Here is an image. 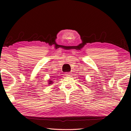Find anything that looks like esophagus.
Instances as JSON below:
<instances>
[{
    "mask_svg": "<svg viewBox=\"0 0 131 131\" xmlns=\"http://www.w3.org/2000/svg\"><path fill=\"white\" fill-rule=\"evenodd\" d=\"M70 74V73H65V75H67V76L69 75Z\"/></svg>",
    "mask_w": 131,
    "mask_h": 131,
    "instance_id": "esophagus-1",
    "label": "esophagus"
}]
</instances>
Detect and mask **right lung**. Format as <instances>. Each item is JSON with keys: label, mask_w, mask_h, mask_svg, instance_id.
<instances>
[{"label": "right lung", "mask_w": 131, "mask_h": 131, "mask_svg": "<svg viewBox=\"0 0 131 131\" xmlns=\"http://www.w3.org/2000/svg\"><path fill=\"white\" fill-rule=\"evenodd\" d=\"M52 84V82L50 81V82H49V84Z\"/></svg>", "instance_id": "add662e5"}]
</instances>
